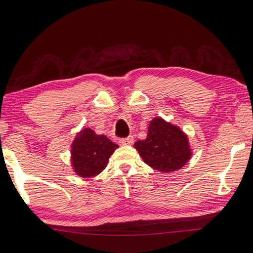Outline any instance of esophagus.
Returning <instances> with one entry per match:
<instances>
[{"mask_svg": "<svg viewBox=\"0 0 253 253\" xmlns=\"http://www.w3.org/2000/svg\"><path fill=\"white\" fill-rule=\"evenodd\" d=\"M132 142H134V137H132V136L127 137V138H122V139H119V144H121L122 146L132 145Z\"/></svg>", "mask_w": 253, "mask_h": 253, "instance_id": "obj_1", "label": "esophagus"}]
</instances>
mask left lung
<instances>
[{
  "instance_id": "1",
  "label": "left lung",
  "mask_w": 253,
  "mask_h": 253,
  "mask_svg": "<svg viewBox=\"0 0 253 253\" xmlns=\"http://www.w3.org/2000/svg\"><path fill=\"white\" fill-rule=\"evenodd\" d=\"M134 147L145 164L165 173L181 169L192 156L187 134L162 117L149 122L146 139L137 140Z\"/></svg>"
}]
</instances>
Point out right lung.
Returning <instances> with one entry per match:
<instances>
[{
  "label": "right lung",
  "instance_id": "obj_1",
  "mask_svg": "<svg viewBox=\"0 0 253 253\" xmlns=\"http://www.w3.org/2000/svg\"><path fill=\"white\" fill-rule=\"evenodd\" d=\"M118 148L105 135H97L89 127L82 128L71 145V165L81 178L95 177L107 166L109 157Z\"/></svg>",
  "mask_w": 253,
  "mask_h": 253
}]
</instances>
